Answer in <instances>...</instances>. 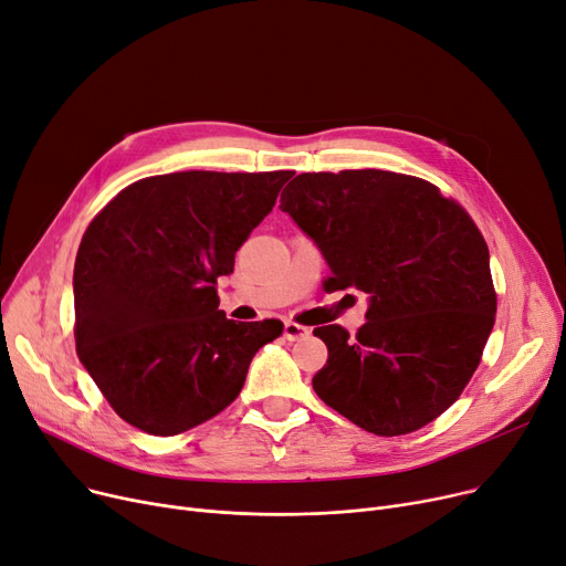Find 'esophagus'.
<instances>
[{"label":"esophagus","instance_id":"34e87169","mask_svg":"<svg viewBox=\"0 0 566 566\" xmlns=\"http://www.w3.org/2000/svg\"><path fill=\"white\" fill-rule=\"evenodd\" d=\"M284 337H286L289 342L305 339V337H310V328H307V326H301V324H296V322H286V324H284Z\"/></svg>","mask_w":566,"mask_h":566}]
</instances>
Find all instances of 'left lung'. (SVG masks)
<instances>
[{
	"mask_svg": "<svg viewBox=\"0 0 566 566\" xmlns=\"http://www.w3.org/2000/svg\"><path fill=\"white\" fill-rule=\"evenodd\" d=\"M280 201L331 265L324 289L370 298L356 335L314 328L328 347L316 396L379 437L434 421L495 326L488 244L470 212L428 180L377 168L301 174Z\"/></svg>",
	"mask_w": 566,
	"mask_h": 566,
	"instance_id": "left-lung-1",
	"label": "left lung"
}]
</instances>
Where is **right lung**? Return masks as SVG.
Segmentation results:
<instances>
[{"label": "right lung", "mask_w": 566, "mask_h": 566, "mask_svg": "<svg viewBox=\"0 0 566 566\" xmlns=\"http://www.w3.org/2000/svg\"><path fill=\"white\" fill-rule=\"evenodd\" d=\"M291 170L143 178L83 233L73 268L76 352L119 419L147 432H187L224 411L250 363L284 324H235L217 277L273 210Z\"/></svg>", "instance_id": "right-lung-1"}]
</instances>
